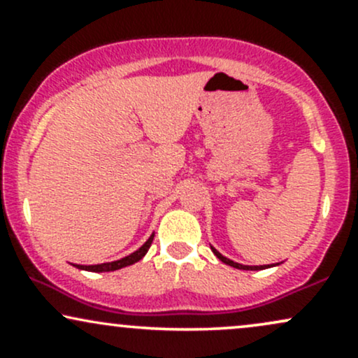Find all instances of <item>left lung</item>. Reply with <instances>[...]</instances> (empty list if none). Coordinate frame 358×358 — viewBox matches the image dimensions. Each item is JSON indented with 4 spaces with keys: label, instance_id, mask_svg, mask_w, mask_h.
<instances>
[{
    "label": "left lung",
    "instance_id": "8db88e82",
    "mask_svg": "<svg viewBox=\"0 0 358 358\" xmlns=\"http://www.w3.org/2000/svg\"><path fill=\"white\" fill-rule=\"evenodd\" d=\"M212 252L215 254V256L219 257L222 262H225V264L232 266V268H237V269H245V271H259V269H266V268H271V266H242V264H239V262H234V261H231V259L224 257V256H222V254H220L219 250H217V249H213V248H212Z\"/></svg>",
    "mask_w": 358,
    "mask_h": 358
}]
</instances>
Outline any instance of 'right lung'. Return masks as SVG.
<instances>
[{
    "label": "right lung",
    "mask_w": 358,
    "mask_h": 358,
    "mask_svg": "<svg viewBox=\"0 0 358 358\" xmlns=\"http://www.w3.org/2000/svg\"><path fill=\"white\" fill-rule=\"evenodd\" d=\"M153 237H155V234H151L150 239H148L145 244H143L141 248L136 250V252H133V254H129V256L119 259V261L104 262V264H96V266H79V264H76V268L84 269V271H92V273H108V271H116V269L126 268V266L134 264V262H138L139 259L145 257V254L148 252V249H150L151 242H153Z\"/></svg>",
    "instance_id": "obj_1"
}]
</instances>
